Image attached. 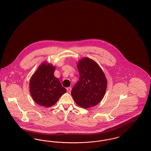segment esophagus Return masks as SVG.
<instances>
[{"mask_svg":"<svg viewBox=\"0 0 151 151\" xmlns=\"http://www.w3.org/2000/svg\"><path fill=\"white\" fill-rule=\"evenodd\" d=\"M67 89V91L68 92V93H70L71 91V87H68L66 88Z\"/></svg>","mask_w":151,"mask_h":151,"instance_id":"obj_1","label":"esophagus"}]
</instances>
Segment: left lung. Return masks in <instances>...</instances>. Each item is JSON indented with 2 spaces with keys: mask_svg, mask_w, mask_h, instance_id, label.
<instances>
[{
  "mask_svg": "<svg viewBox=\"0 0 151 151\" xmlns=\"http://www.w3.org/2000/svg\"><path fill=\"white\" fill-rule=\"evenodd\" d=\"M79 80L71 91L76 103L87 109L97 105L102 100L107 88V80L99 65L93 60L84 58L78 63Z\"/></svg>",
  "mask_w": 151,
  "mask_h": 151,
  "instance_id": "8db88e82",
  "label": "left lung"
}]
</instances>
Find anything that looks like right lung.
I'll return each mask as SVG.
<instances>
[{
    "label": "right lung",
    "instance_id": "obj_1",
    "mask_svg": "<svg viewBox=\"0 0 151 151\" xmlns=\"http://www.w3.org/2000/svg\"><path fill=\"white\" fill-rule=\"evenodd\" d=\"M55 67L43 62L32 76L29 89L33 100L40 105L50 107L66 92L59 80L55 77Z\"/></svg>",
    "mask_w": 151,
    "mask_h": 151
}]
</instances>
